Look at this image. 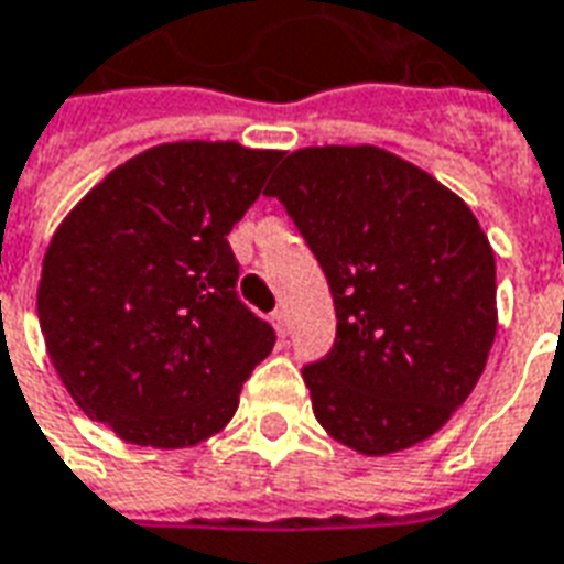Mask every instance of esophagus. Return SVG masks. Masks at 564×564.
<instances>
[{
    "label": "esophagus",
    "mask_w": 564,
    "mask_h": 564,
    "mask_svg": "<svg viewBox=\"0 0 564 564\" xmlns=\"http://www.w3.org/2000/svg\"><path fill=\"white\" fill-rule=\"evenodd\" d=\"M270 324H273V329H276V336H279V338H285V333H288V317H285V312H282V308H276V312L270 315Z\"/></svg>",
    "instance_id": "1"
}]
</instances>
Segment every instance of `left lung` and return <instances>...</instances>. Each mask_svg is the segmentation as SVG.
<instances>
[{
  "label": "left lung",
  "mask_w": 564,
  "mask_h": 564,
  "mask_svg": "<svg viewBox=\"0 0 564 564\" xmlns=\"http://www.w3.org/2000/svg\"><path fill=\"white\" fill-rule=\"evenodd\" d=\"M264 193L306 237L336 303V345L303 368L317 422L359 455L437 434L497 336V261L467 202L375 145L300 148Z\"/></svg>",
  "instance_id": "8db88e82"
}]
</instances>
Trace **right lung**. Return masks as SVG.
Instances as JSON below:
<instances>
[{"mask_svg": "<svg viewBox=\"0 0 564 564\" xmlns=\"http://www.w3.org/2000/svg\"><path fill=\"white\" fill-rule=\"evenodd\" d=\"M282 151L148 148L88 189L50 240L37 321L88 419L137 446L186 448L231 422L273 327L237 297L228 231Z\"/></svg>", "mask_w": 564, "mask_h": 564, "instance_id": "1", "label": "right lung"}]
</instances>
